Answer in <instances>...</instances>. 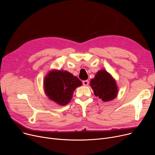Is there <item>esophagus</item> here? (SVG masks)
Listing matches in <instances>:
<instances>
[{
    "label": "esophagus",
    "mask_w": 155,
    "mask_h": 155,
    "mask_svg": "<svg viewBox=\"0 0 155 155\" xmlns=\"http://www.w3.org/2000/svg\"><path fill=\"white\" fill-rule=\"evenodd\" d=\"M88 83H89L88 80H84V81H83V85L84 86H87L88 85Z\"/></svg>",
    "instance_id": "1"
}]
</instances>
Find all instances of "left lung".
<instances>
[{"label":"left lung","instance_id":"1","mask_svg":"<svg viewBox=\"0 0 155 155\" xmlns=\"http://www.w3.org/2000/svg\"><path fill=\"white\" fill-rule=\"evenodd\" d=\"M91 88L95 96L102 101L109 102L114 99L118 94L116 80L105 70L98 71L91 80Z\"/></svg>","mask_w":155,"mask_h":155}]
</instances>
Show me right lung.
<instances>
[{
	"label": "right lung",
	"mask_w": 155,
	"mask_h": 155,
	"mask_svg": "<svg viewBox=\"0 0 155 155\" xmlns=\"http://www.w3.org/2000/svg\"><path fill=\"white\" fill-rule=\"evenodd\" d=\"M82 85L81 81L67 71L52 70L45 76L44 91L48 99L60 105L68 104L76 88Z\"/></svg>",
	"instance_id": "obj_1"
}]
</instances>
